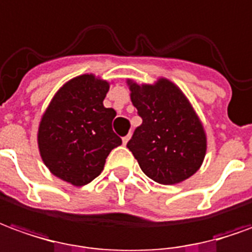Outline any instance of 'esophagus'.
<instances>
[{"instance_id":"34e87169","label":"esophagus","mask_w":252,"mask_h":252,"mask_svg":"<svg viewBox=\"0 0 252 252\" xmlns=\"http://www.w3.org/2000/svg\"><path fill=\"white\" fill-rule=\"evenodd\" d=\"M130 137H131V134H127V135H125V137H123V138H122L123 145H126V144H127V142H129Z\"/></svg>"}]
</instances>
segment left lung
<instances>
[{
	"mask_svg": "<svg viewBox=\"0 0 252 252\" xmlns=\"http://www.w3.org/2000/svg\"><path fill=\"white\" fill-rule=\"evenodd\" d=\"M130 91L142 123L127 148L142 172L161 185L195 174L205 158L206 137L185 94L167 80L142 87L130 83Z\"/></svg>",
	"mask_w": 252,
	"mask_h": 252,
	"instance_id": "1",
	"label": "left lung"
}]
</instances>
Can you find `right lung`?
<instances>
[{
    "instance_id": "add662e5",
    "label": "right lung",
    "mask_w": 252,
    "mask_h": 252,
    "mask_svg": "<svg viewBox=\"0 0 252 252\" xmlns=\"http://www.w3.org/2000/svg\"><path fill=\"white\" fill-rule=\"evenodd\" d=\"M108 88L92 74L73 78L55 94L39 126L44 164L74 186L99 176L110 152L122 144L112 130L117 111L103 106Z\"/></svg>"
}]
</instances>
